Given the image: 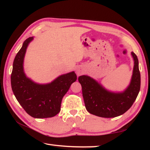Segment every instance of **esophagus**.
I'll return each instance as SVG.
<instances>
[{"label":"esophagus","mask_w":150,"mask_h":150,"mask_svg":"<svg viewBox=\"0 0 150 150\" xmlns=\"http://www.w3.org/2000/svg\"><path fill=\"white\" fill-rule=\"evenodd\" d=\"M84 67H82V66H81V67H79L77 68V69L76 70V73H77V75L78 76H79L81 75H82L83 72H84Z\"/></svg>","instance_id":"obj_1"}]
</instances>
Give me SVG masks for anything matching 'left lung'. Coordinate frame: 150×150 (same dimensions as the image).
Segmentation results:
<instances>
[{"label":"left lung","mask_w":150,"mask_h":150,"mask_svg":"<svg viewBox=\"0 0 150 150\" xmlns=\"http://www.w3.org/2000/svg\"><path fill=\"white\" fill-rule=\"evenodd\" d=\"M134 68L130 84L121 92L106 89L97 81L88 75L79 77L82 87L85 108L88 112L103 118H114L125 113L133 105L140 89V73L138 59L131 52Z\"/></svg>","instance_id":"obj_1"}]
</instances>
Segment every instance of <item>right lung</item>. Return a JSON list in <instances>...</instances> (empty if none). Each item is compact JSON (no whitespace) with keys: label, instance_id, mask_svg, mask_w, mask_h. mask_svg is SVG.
<instances>
[{"label":"right lung","instance_id":"right-lung-1","mask_svg":"<svg viewBox=\"0 0 150 150\" xmlns=\"http://www.w3.org/2000/svg\"><path fill=\"white\" fill-rule=\"evenodd\" d=\"M34 37L23 43L14 58L11 74V87L15 97L25 111L35 118L55 116L61 110L62 98L71 85L77 80V75L71 71L59 75L51 83L40 84L25 74L24 60L27 47Z\"/></svg>","mask_w":150,"mask_h":150}]
</instances>
